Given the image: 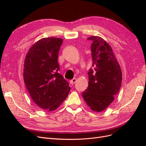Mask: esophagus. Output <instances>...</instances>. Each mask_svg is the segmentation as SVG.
<instances>
[{
  "label": "esophagus",
  "mask_w": 146,
  "mask_h": 146,
  "mask_svg": "<svg viewBox=\"0 0 146 146\" xmlns=\"http://www.w3.org/2000/svg\"><path fill=\"white\" fill-rule=\"evenodd\" d=\"M76 81H77V78H74L72 80H70V84H71V85H74V84L76 82Z\"/></svg>",
  "instance_id": "obj_1"
}]
</instances>
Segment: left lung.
I'll use <instances>...</instances> for the list:
<instances>
[{"instance_id": "8db88e82", "label": "left lung", "mask_w": 146, "mask_h": 146, "mask_svg": "<svg viewBox=\"0 0 146 146\" xmlns=\"http://www.w3.org/2000/svg\"><path fill=\"white\" fill-rule=\"evenodd\" d=\"M92 68L88 72V86L82 96L90 108L100 112L111 104L120 90L122 71L113 50L104 39L92 36Z\"/></svg>"}]
</instances>
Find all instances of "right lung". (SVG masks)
<instances>
[{
	"instance_id": "add662e5",
	"label": "right lung",
	"mask_w": 146,
	"mask_h": 146,
	"mask_svg": "<svg viewBox=\"0 0 146 146\" xmlns=\"http://www.w3.org/2000/svg\"><path fill=\"white\" fill-rule=\"evenodd\" d=\"M63 39L45 38L30 47L24 65V80L31 98L39 107L54 111L67 98L70 88L58 73V53Z\"/></svg>"
}]
</instances>
